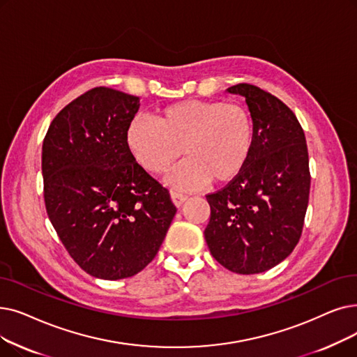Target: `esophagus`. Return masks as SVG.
<instances>
[{"label": "esophagus", "instance_id": "esophagus-1", "mask_svg": "<svg viewBox=\"0 0 357 357\" xmlns=\"http://www.w3.org/2000/svg\"><path fill=\"white\" fill-rule=\"evenodd\" d=\"M170 197H172V201H174L176 207H181L185 203V201L188 199L187 194H182V192H178V191H170Z\"/></svg>", "mask_w": 357, "mask_h": 357}]
</instances>
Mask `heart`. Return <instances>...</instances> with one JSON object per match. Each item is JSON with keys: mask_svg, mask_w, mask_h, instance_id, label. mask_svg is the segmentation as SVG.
<instances>
[{"mask_svg": "<svg viewBox=\"0 0 357 357\" xmlns=\"http://www.w3.org/2000/svg\"><path fill=\"white\" fill-rule=\"evenodd\" d=\"M255 135V119L246 106L192 99L165 106L156 121L134 116L126 142L137 163L150 174H163L183 149L187 159L167 179L190 190L208 181L223 185L236 179L251 160Z\"/></svg>", "mask_w": 357, "mask_h": 357, "instance_id": "1", "label": "heart"}]
</instances>
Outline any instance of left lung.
Here are the masks:
<instances>
[{
	"label": "left lung",
	"mask_w": 357,
	"mask_h": 357,
	"mask_svg": "<svg viewBox=\"0 0 357 357\" xmlns=\"http://www.w3.org/2000/svg\"><path fill=\"white\" fill-rule=\"evenodd\" d=\"M229 93L245 98L255 119V146L243 172L206 195V242L217 262L238 274L267 271L298 245L311 174L305 132L290 107L254 84Z\"/></svg>",
	"instance_id": "obj_1"
}]
</instances>
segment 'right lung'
Here are the masks:
<instances>
[{
    "label": "right lung",
    "instance_id": "obj_1",
    "mask_svg": "<svg viewBox=\"0 0 357 357\" xmlns=\"http://www.w3.org/2000/svg\"><path fill=\"white\" fill-rule=\"evenodd\" d=\"M138 107L140 98L95 87L68 103L43 138L46 213L71 258L105 280L147 267L176 213L127 146Z\"/></svg>",
    "mask_w": 357,
    "mask_h": 357
}]
</instances>
